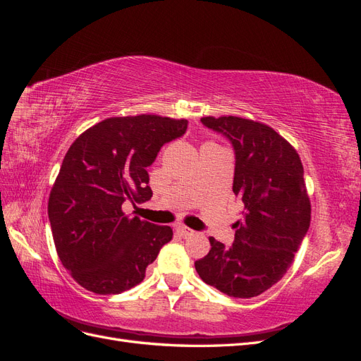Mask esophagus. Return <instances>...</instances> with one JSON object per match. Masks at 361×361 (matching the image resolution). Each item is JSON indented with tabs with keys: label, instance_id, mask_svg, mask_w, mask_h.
I'll use <instances>...</instances> for the list:
<instances>
[{
	"label": "esophagus",
	"instance_id": "esophagus-1",
	"mask_svg": "<svg viewBox=\"0 0 361 361\" xmlns=\"http://www.w3.org/2000/svg\"><path fill=\"white\" fill-rule=\"evenodd\" d=\"M176 231H178V233H180L182 236H192V235L195 233V232L192 231V228H190V227H187V226H178Z\"/></svg>",
	"mask_w": 361,
	"mask_h": 361
}]
</instances>
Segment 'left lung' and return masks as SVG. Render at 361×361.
<instances>
[{
    "label": "left lung",
    "instance_id": "1",
    "mask_svg": "<svg viewBox=\"0 0 361 361\" xmlns=\"http://www.w3.org/2000/svg\"><path fill=\"white\" fill-rule=\"evenodd\" d=\"M202 123L231 140L233 192L244 218L235 224L231 247L209 238V253L195 260V271L228 297L253 298L286 274L310 227L302 164L268 125L236 116L203 117Z\"/></svg>",
    "mask_w": 361,
    "mask_h": 361
}]
</instances>
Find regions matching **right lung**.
<instances>
[{
    "label": "right lung",
    "instance_id": "add662e5",
    "mask_svg": "<svg viewBox=\"0 0 361 361\" xmlns=\"http://www.w3.org/2000/svg\"><path fill=\"white\" fill-rule=\"evenodd\" d=\"M187 126L185 118L155 114L110 117L69 147L48 215L61 264L84 289L110 295L137 286L171 241V227L129 216L123 203L152 197L146 169Z\"/></svg>",
    "mask_w": 361,
    "mask_h": 361
}]
</instances>
